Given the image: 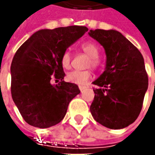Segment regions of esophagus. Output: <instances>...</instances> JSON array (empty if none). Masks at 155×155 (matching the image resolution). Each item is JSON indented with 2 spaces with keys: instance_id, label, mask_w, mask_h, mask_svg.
<instances>
[{
  "instance_id": "obj_1",
  "label": "esophagus",
  "mask_w": 155,
  "mask_h": 155,
  "mask_svg": "<svg viewBox=\"0 0 155 155\" xmlns=\"http://www.w3.org/2000/svg\"><path fill=\"white\" fill-rule=\"evenodd\" d=\"M78 87H79V90H80L81 91H84V90L86 88V86H84V85H79Z\"/></svg>"
}]
</instances>
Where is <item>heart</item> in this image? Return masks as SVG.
<instances>
[{"label": "heart", "instance_id": "obj_1", "mask_svg": "<svg viewBox=\"0 0 155 155\" xmlns=\"http://www.w3.org/2000/svg\"><path fill=\"white\" fill-rule=\"evenodd\" d=\"M82 49L87 55L91 57V61L89 64L94 68L97 67L99 65V49L97 45L92 42H85L82 45ZM71 60V52L67 50L63 53L61 57V64L63 67L65 69L70 68ZM91 77L92 74L90 71H71L66 75V79L75 84L83 85L85 84L87 81L91 78Z\"/></svg>", "mask_w": 155, "mask_h": 155}]
</instances>
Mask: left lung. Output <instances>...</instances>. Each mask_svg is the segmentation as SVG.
Returning <instances> with one entry per match:
<instances>
[{"mask_svg": "<svg viewBox=\"0 0 155 155\" xmlns=\"http://www.w3.org/2000/svg\"><path fill=\"white\" fill-rule=\"evenodd\" d=\"M89 35L104 48V71L93 82L95 97L91 105L94 119L106 128L129 126L140 114L148 78L140 51L116 30H90Z\"/></svg>", "mask_w": 155, "mask_h": 155, "instance_id": "left-lung-1", "label": "left lung"}]
</instances>
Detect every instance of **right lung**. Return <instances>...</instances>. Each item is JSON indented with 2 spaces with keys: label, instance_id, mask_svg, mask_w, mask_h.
Segmentation results:
<instances>
[{
  "label": "right lung",
  "instance_id": "add662e5",
  "mask_svg": "<svg viewBox=\"0 0 155 155\" xmlns=\"http://www.w3.org/2000/svg\"><path fill=\"white\" fill-rule=\"evenodd\" d=\"M87 31L80 26L41 29L17 50L10 68L11 94L29 125L46 128L58 124L80 93L77 84L63 80L61 57ZM52 74L61 80L58 85L51 84Z\"/></svg>",
  "mask_w": 155,
  "mask_h": 155
}]
</instances>
